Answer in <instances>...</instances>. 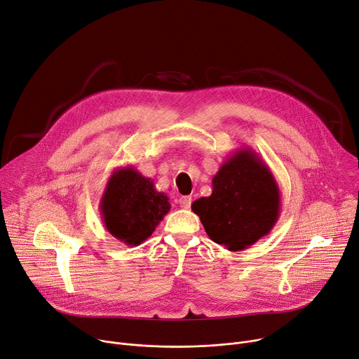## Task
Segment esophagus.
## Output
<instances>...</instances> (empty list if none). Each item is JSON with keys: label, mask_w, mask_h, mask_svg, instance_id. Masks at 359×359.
<instances>
[{"label": "esophagus", "mask_w": 359, "mask_h": 359, "mask_svg": "<svg viewBox=\"0 0 359 359\" xmlns=\"http://www.w3.org/2000/svg\"><path fill=\"white\" fill-rule=\"evenodd\" d=\"M191 201H192V198H191L189 196H184V197H181V198L178 200L180 205H181L182 208H189V207H191Z\"/></svg>", "instance_id": "34e87169"}]
</instances>
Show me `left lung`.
Masks as SVG:
<instances>
[{
    "mask_svg": "<svg viewBox=\"0 0 359 359\" xmlns=\"http://www.w3.org/2000/svg\"><path fill=\"white\" fill-rule=\"evenodd\" d=\"M280 189L252 148L231 154L212 177V192L192 203L208 237L230 252L249 249L267 236L280 215Z\"/></svg>",
    "mask_w": 359,
    "mask_h": 359,
    "instance_id": "8db88e82",
    "label": "left lung"
}]
</instances>
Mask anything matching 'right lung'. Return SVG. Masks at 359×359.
Here are the masks:
<instances>
[{"label": "right lung", "mask_w": 359, "mask_h": 359, "mask_svg": "<svg viewBox=\"0 0 359 359\" xmlns=\"http://www.w3.org/2000/svg\"><path fill=\"white\" fill-rule=\"evenodd\" d=\"M168 200L151 178L128 165L109 177L99 208L110 234L126 245H140L168 214Z\"/></svg>", "instance_id": "add662e5"}]
</instances>
